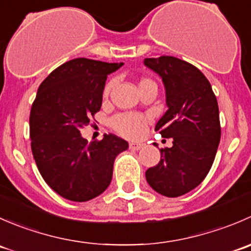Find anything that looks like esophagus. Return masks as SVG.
<instances>
[{"mask_svg": "<svg viewBox=\"0 0 251 251\" xmlns=\"http://www.w3.org/2000/svg\"><path fill=\"white\" fill-rule=\"evenodd\" d=\"M144 144L143 143H135V142H131L130 143V149L132 151H140L141 148H143Z\"/></svg>", "mask_w": 251, "mask_h": 251, "instance_id": "obj_1", "label": "esophagus"}]
</instances>
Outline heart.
Here are the masks:
<instances>
[{
    "instance_id": "obj_1",
    "label": "heart",
    "mask_w": 251,
    "mask_h": 251,
    "mask_svg": "<svg viewBox=\"0 0 251 251\" xmlns=\"http://www.w3.org/2000/svg\"><path fill=\"white\" fill-rule=\"evenodd\" d=\"M151 83L154 82L151 80H149V78H142V80H140V82H138V88L141 91L142 88L146 87L147 85H151ZM113 85V80L107 82V85L104 86V90H103V97L107 98L109 96ZM146 118L137 113H121L111 119V127L115 130V132H118L119 135L124 136L126 138L140 137V136H142V133L144 132V130H146Z\"/></svg>"
}]
</instances>
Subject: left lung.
<instances>
[{
  "label": "left lung",
  "instance_id": "obj_1",
  "mask_svg": "<svg viewBox=\"0 0 251 251\" xmlns=\"http://www.w3.org/2000/svg\"><path fill=\"white\" fill-rule=\"evenodd\" d=\"M144 65L165 85L169 109L155 131L173 138V147L160 149V161L146 171V178L159 194L175 198L199 186L211 169L221 138L219 105L209 80L191 63L161 55L146 58Z\"/></svg>",
  "mask_w": 251,
  "mask_h": 251
}]
</instances>
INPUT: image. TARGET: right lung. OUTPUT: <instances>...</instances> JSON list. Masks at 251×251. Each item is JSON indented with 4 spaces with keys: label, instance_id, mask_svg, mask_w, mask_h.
Here are the masks:
<instances>
[{
    "label": "right lung",
    "instance_id": "add662e5",
    "mask_svg": "<svg viewBox=\"0 0 251 251\" xmlns=\"http://www.w3.org/2000/svg\"><path fill=\"white\" fill-rule=\"evenodd\" d=\"M123 64L76 58L53 70L37 90L30 111L32 155L46 183L63 198L87 201L102 194L116 155L128 148L113 133L88 142L80 132L100 110L107 76Z\"/></svg>",
    "mask_w": 251,
    "mask_h": 251
}]
</instances>
